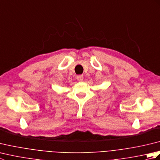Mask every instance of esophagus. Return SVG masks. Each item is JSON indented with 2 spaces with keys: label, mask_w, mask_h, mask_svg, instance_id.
Wrapping results in <instances>:
<instances>
[{
  "label": "esophagus",
  "mask_w": 160,
  "mask_h": 160,
  "mask_svg": "<svg viewBox=\"0 0 160 160\" xmlns=\"http://www.w3.org/2000/svg\"><path fill=\"white\" fill-rule=\"evenodd\" d=\"M77 80L79 81V82H82L83 79H84V77L82 75H80V76H77Z\"/></svg>",
  "instance_id": "34e87169"
}]
</instances>
